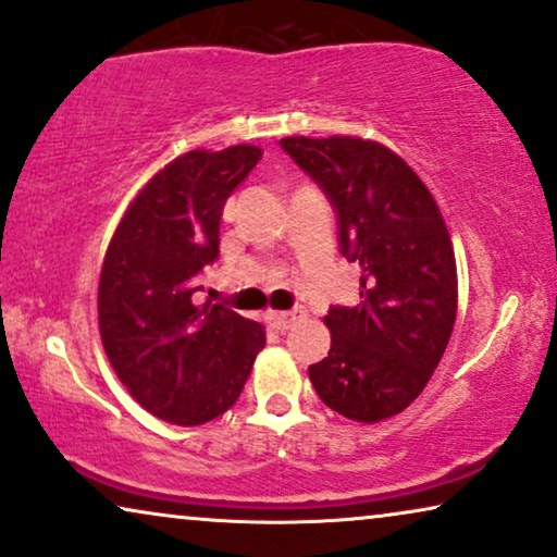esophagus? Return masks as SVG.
Here are the masks:
<instances>
[{"label": "esophagus", "instance_id": "esophagus-1", "mask_svg": "<svg viewBox=\"0 0 557 557\" xmlns=\"http://www.w3.org/2000/svg\"><path fill=\"white\" fill-rule=\"evenodd\" d=\"M304 317V309H292V311H271L269 314V322L276 326L278 332H286L292 330L294 322H299V319Z\"/></svg>", "mask_w": 557, "mask_h": 557}]
</instances>
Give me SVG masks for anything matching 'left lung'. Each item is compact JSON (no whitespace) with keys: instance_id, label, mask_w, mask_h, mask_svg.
<instances>
[{"instance_id":"1","label":"left lung","mask_w":557,"mask_h":557,"mask_svg":"<svg viewBox=\"0 0 557 557\" xmlns=\"http://www.w3.org/2000/svg\"><path fill=\"white\" fill-rule=\"evenodd\" d=\"M281 149L337 212L339 253L360 265V304L330 307L332 347L309 380L324 406L360 423L408 408L456 322V258L429 187L383 144L286 136Z\"/></svg>"}]
</instances>
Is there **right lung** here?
<instances>
[{
	"mask_svg": "<svg viewBox=\"0 0 557 557\" xmlns=\"http://www.w3.org/2000/svg\"><path fill=\"white\" fill-rule=\"evenodd\" d=\"M263 151L250 144L187 151L128 205L103 258L98 326L132 398L151 416L200 425L238 400L265 345L263 326L223 304H197L220 253L227 197Z\"/></svg>",
	"mask_w": 557,
	"mask_h": 557,
	"instance_id": "obj_1",
	"label": "right lung"
}]
</instances>
